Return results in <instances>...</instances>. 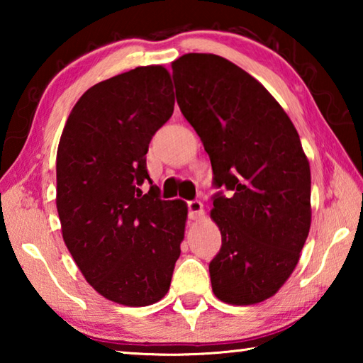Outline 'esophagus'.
I'll return each mask as SVG.
<instances>
[{
  "instance_id": "1",
  "label": "esophagus",
  "mask_w": 363,
  "mask_h": 363,
  "mask_svg": "<svg viewBox=\"0 0 363 363\" xmlns=\"http://www.w3.org/2000/svg\"><path fill=\"white\" fill-rule=\"evenodd\" d=\"M187 208H189L190 219H199L203 216V205H201V201L190 200V201H187Z\"/></svg>"
}]
</instances>
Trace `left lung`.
<instances>
[{"label": "left lung", "mask_w": 363, "mask_h": 363, "mask_svg": "<svg viewBox=\"0 0 363 363\" xmlns=\"http://www.w3.org/2000/svg\"><path fill=\"white\" fill-rule=\"evenodd\" d=\"M176 101L213 168L211 218L223 237L210 262L213 293L248 306L274 296L311 229V168L296 128L269 91L224 57L173 62Z\"/></svg>", "instance_id": "1"}]
</instances>
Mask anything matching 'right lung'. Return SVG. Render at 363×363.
<instances>
[{
    "mask_svg": "<svg viewBox=\"0 0 363 363\" xmlns=\"http://www.w3.org/2000/svg\"><path fill=\"white\" fill-rule=\"evenodd\" d=\"M174 110L169 73L147 65L94 84L69 115L57 149L62 237L94 290L140 307L168 293L187 206L162 200L145 153ZM151 189L143 194L145 181Z\"/></svg>",
    "mask_w": 363,
    "mask_h": 363,
    "instance_id": "add662e5",
    "label": "right lung"
}]
</instances>
